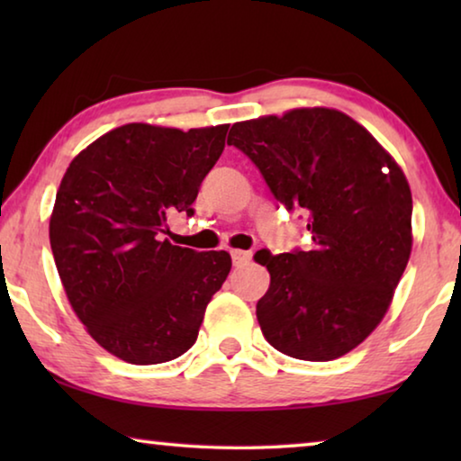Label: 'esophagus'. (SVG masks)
Segmentation results:
<instances>
[{
    "label": "esophagus",
    "instance_id": "esophagus-1",
    "mask_svg": "<svg viewBox=\"0 0 461 461\" xmlns=\"http://www.w3.org/2000/svg\"><path fill=\"white\" fill-rule=\"evenodd\" d=\"M231 260L236 267H244V264H248L249 260H252V254L249 252H244V249H231Z\"/></svg>",
    "mask_w": 461,
    "mask_h": 461
}]
</instances>
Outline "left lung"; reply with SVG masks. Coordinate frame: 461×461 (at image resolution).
Wrapping results in <instances>:
<instances>
[{
  "label": "left lung",
  "mask_w": 461,
  "mask_h": 461,
  "mask_svg": "<svg viewBox=\"0 0 461 461\" xmlns=\"http://www.w3.org/2000/svg\"><path fill=\"white\" fill-rule=\"evenodd\" d=\"M228 144L286 209L307 213L313 249L256 254L270 286L256 305L272 348L296 360L352 352L382 321L407 268L412 197L368 130L327 107L233 123Z\"/></svg>",
  "instance_id": "left-lung-1"
}]
</instances>
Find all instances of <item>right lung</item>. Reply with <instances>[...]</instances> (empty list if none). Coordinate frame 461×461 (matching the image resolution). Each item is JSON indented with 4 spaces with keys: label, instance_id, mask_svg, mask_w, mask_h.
Returning <instances> with one entry per match:
<instances>
[{
    "label": "right lung",
    "instance_id": "1",
    "mask_svg": "<svg viewBox=\"0 0 461 461\" xmlns=\"http://www.w3.org/2000/svg\"><path fill=\"white\" fill-rule=\"evenodd\" d=\"M228 128L126 123L77 154L62 176L50 215L59 276L91 338L123 362L183 356L230 275L223 249L162 240L170 213L193 215Z\"/></svg>",
    "mask_w": 461,
    "mask_h": 461
}]
</instances>
